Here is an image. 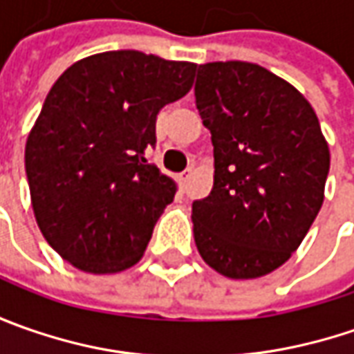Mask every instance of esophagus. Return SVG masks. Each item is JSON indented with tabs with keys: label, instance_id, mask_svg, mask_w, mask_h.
I'll return each mask as SVG.
<instances>
[{
	"label": "esophagus",
	"instance_id": "obj_1",
	"mask_svg": "<svg viewBox=\"0 0 354 354\" xmlns=\"http://www.w3.org/2000/svg\"><path fill=\"white\" fill-rule=\"evenodd\" d=\"M189 177H191V171H183V173H179V183L187 185L189 183Z\"/></svg>",
	"mask_w": 354,
	"mask_h": 354
}]
</instances>
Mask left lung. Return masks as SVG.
I'll list each match as a JSON object with an SVG mask.
<instances>
[{
    "label": "left lung",
    "instance_id": "obj_1",
    "mask_svg": "<svg viewBox=\"0 0 354 354\" xmlns=\"http://www.w3.org/2000/svg\"><path fill=\"white\" fill-rule=\"evenodd\" d=\"M195 102L214 147V185L193 203L203 260L232 279L288 262L313 225L329 147L311 104L290 82L242 61L197 66Z\"/></svg>",
    "mask_w": 354,
    "mask_h": 354
}]
</instances>
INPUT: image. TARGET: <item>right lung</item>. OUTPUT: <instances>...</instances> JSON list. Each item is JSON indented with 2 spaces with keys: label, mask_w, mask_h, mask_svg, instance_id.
Instances as JSON below:
<instances>
[{
  "label": "right lung",
  "mask_w": 354,
  "mask_h": 354,
  "mask_svg": "<svg viewBox=\"0 0 354 354\" xmlns=\"http://www.w3.org/2000/svg\"><path fill=\"white\" fill-rule=\"evenodd\" d=\"M197 64L108 50L68 66L25 145L35 218L53 250L90 274L140 262L177 185L147 161L165 104L193 86Z\"/></svg>",
  "instance_id": "1"
}]
</instances>
